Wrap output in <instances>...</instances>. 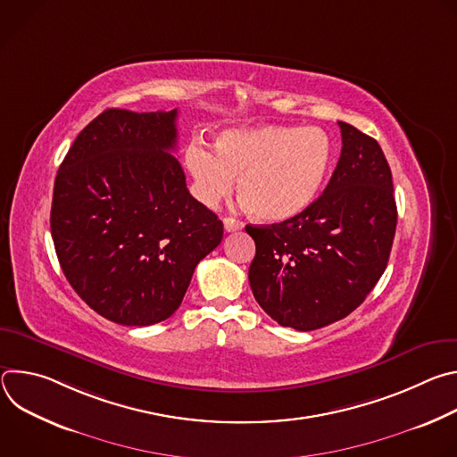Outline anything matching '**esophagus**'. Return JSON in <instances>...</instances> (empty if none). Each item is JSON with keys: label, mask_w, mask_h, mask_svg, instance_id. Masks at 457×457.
I'll use <instances>...</instances> for the list:
<instances>
[{"label": "esophagus", "mask_w": 457, "mask_h": 457, "mask_svg": "<svg viewBox=\"0 0 457 457\" xmlns=\"http://www.w3.org/2000/svg\"><path fill=\"white\" fill-rule=\"evenodd\" d=\"M244 228V222L233 219V217H226L224 219V229L226 231H240Z\"/></svg>", "instance_id": "34e87169"}]
</instances>
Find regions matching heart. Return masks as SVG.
<instances>
[{
    "label": "heart",
    "instance_id": "heart-1",
    "mask_svg": "<svg viewBox=\"0 0 457 457\" xmlns=\"http://www.w3.org/2000/svg\"><path fill=\"white\" fill-rule=\"evenodd\" d=\"M333 162V143L318 126H256L228 129L215 154L201 143L186 150V166L199 197L217 204L238 179V199L256 219L282 222L307 210Z\"/></svg>",
    "mask_w": 457,
    "mask_h": 457
}]
</instances>
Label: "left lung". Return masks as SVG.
<instances>
[{
  "instance_id": "left-lung-1",
  "label": "left lung",
  "mask_w": 457,
  "mask_h": 457,
  "mask_svg": "<svg viewBox=\"0 0 457 457\" xmlns=\"http://www.w3.org/2000/svg\"><path fill=\"white\" fill-rule=\"evenodd\" d=\"M338 126L342 154L320 197L280 224L245 226L256 245L253 296L296 331L351 314L383 275L396 233L393 173L378 141L347 122Z\"/></svg>"
}]
</instances>
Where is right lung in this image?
<instances>
[{
	"label": "right lung",
	"instance_id": "1",
	"mask_svg": "<svg viewBox=\"0 0 457 457\" xmlns=\"http://www.w3.org/2000/svg\"><path fill=\"white\" fill-rule=\"evenodd\" d=\"M177 108H110L76 137L57 170L50 231L61 270L101 316L159 323L180 305L224 226L186 187L171 155Z\"/></svg>",
	"mask_w": 457,
	"mask_h": 457
}]
</instances>
